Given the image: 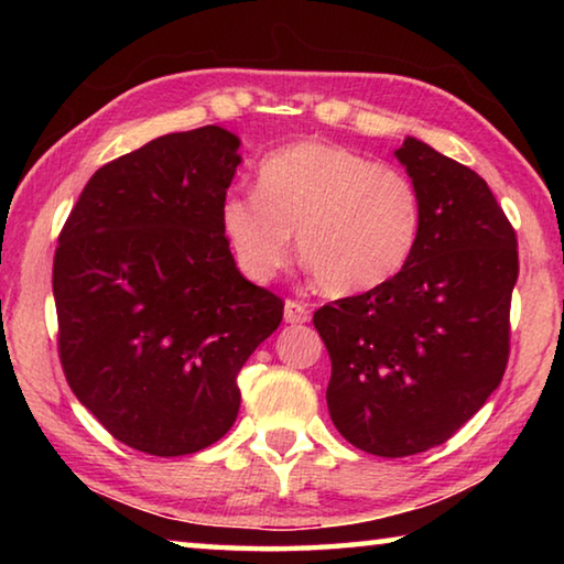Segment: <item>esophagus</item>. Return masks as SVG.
I'll return each mask as SVG.
<instances>
[{
  "instance_id": "obj_1",
  "label": "esophagus",
  "mask_w": 564,
  "mask_h": 564,
  "mask_svg": "<svg viewBox=\"0 0 564 564\" xmlns=\"http://www.w3.org/2000/svg\"><path fill=\"white\" fill-rule=\"evenodd\" d=\"M283 318H285V323H305L311 318V311H308V305L301 301H285Z\"/></svg>"
}]
</instances>
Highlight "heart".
<instances>
[{
    "label": "heart",
    "instance_id": "b5f03b06",
    "mask_svg": "<svg viewBox=\"0 0 564 564\" xmlns=\"http://www.w3.org/2000/svg\"><path fill=\"white\" fill-rule=\"evenodd\" d=\"M221 228L256 283L271 281L291 253L330 295L373 291L403 271L420 236V196L390 164L328 141H299L265 156L256 191H231Z\"/></svg>",
    "mask_w": 564,
    "mask_h": 564
}]
</instances>
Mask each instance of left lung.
Segmentation results:
<instances>
[{
  "instance_id": "8db88e82",
  "label": "left lung",
  "mask_w": 564,
  "mask_h": 564,
  "mask_svg": "<svg viewBox=\"0 0 564 564\" xmlns=\"http://www.w3.org/2000/svg\"><path fill=\"white\" fill-rule=\"evenodd\" d=\"M395 156L420 196L413 256L378 289L313 313L333 425L380 457L443 445L500 386L520 271L518 236L485 178L413 137Z\"/></svg>"
}]
</instances>
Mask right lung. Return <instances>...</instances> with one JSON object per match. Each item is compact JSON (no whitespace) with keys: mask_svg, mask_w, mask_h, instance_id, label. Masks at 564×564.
Wrapping results in <instances>:
<instances>
[{"mask_svg":"<svg viewBox=\"0 0 564 564\" xmlns=\"http://www.w3.org/2000/svg\"><path fill=\"white\" fill-rule=\"evenodd\" d=\"M221 127L166 133L101 166L59 234V360L79 403L133 451L176 457L228 433L236 378L281 326L221 228L238 156Z\"/></svg>","mask_w":564,"mask_h":564,"instance_id":"obj_1","label":"right lung"}]
</instances>
